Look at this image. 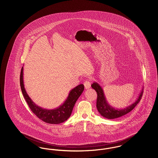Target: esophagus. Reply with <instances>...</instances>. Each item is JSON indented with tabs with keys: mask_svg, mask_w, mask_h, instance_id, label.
<instances>
[{
	"mask_svg": "<svg viewBox=\"0 0 158 158\" xmlns=\"http://www.w3.org/2000/svg\"><path fill=\"white\" fill-rule=\"evenodd\" d=\"M84 86H85V88L86 89H89L90 88V82L89 80H88V81H86L85 82H84Z\"/></svg>",
	"mask_w": 158,
	"mask_h": 158,
	"instance_id": "obj_1",
	"label": "esophagus"
}]
</instances>
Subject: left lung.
<instances>
[{
	"label": "left lung",
	"instance_id": "8db88e82",
	"mask_svg": "<svg viewBox=\"0 0 158 158\" xmlns=\"http://www.w3.org/2000/svg\"><path fill=\"white\" fill-rule=\"evenodd\" d=\"M91 86L94 89L96 90L98 96L97 100V108L98 112L102 116L108 119L117 118L130 112L137 104H139L143 95V86L140 93L139 95L138 98H137L134 103L126 108L118 109L114 108L111 105L109 104L105 98L104 90L98 83L95 82L93 83L91 85Z\"/></svg>",
	"mask_w": 158,
	"mask_h": 158
}]
</instances>
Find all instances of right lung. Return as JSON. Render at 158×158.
Segmentation results:
<instances>
[{
	"mask_svg": "<svg viewBox=\"0 0 158 158\" xmlns=\"http://www.w3.org/2000/svg\"><path fill=\"white\" fill-rule=\"evenodd\" d=\"M23 70L22 68L20 75V85L23 97L27 101L32 113L40 120L47 123L57 124L64 122L70 117L76 101L81 95L84 90V85L80 84L70 91L68 98L63 104L53 110L43 108L36 105L27 94L23 84Z\"/></svg>",
	"mask_w": 158,
	"mask_h": 158,
	"instance_id": "obj_1",
	"label": "right lung"
}]
</instances>
